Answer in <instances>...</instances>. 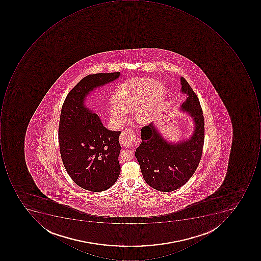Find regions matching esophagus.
<instances>
[{"mask_svg":"<svg viewBox=\"0 0 261 261\" xmlns=\"http://www.w3.org/2000/svg\"><path fill=\"white\" fill-rule=\"evenodd\" d=\"M136 140L137 136L135 134L134 131L130 128L124 129L120 136V143L124 147H132Z\"/></svg>","mask_w":261,"mask_h":261,"instance_id":"obj_1","label":"esophagus"}]
</instances>
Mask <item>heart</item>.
<instances>
[{
	"mask_svg": "<svg viewBox=\"0 0 261 261\" xmlns=\"http://www.w3.org/2000/svg\"><path fill=\"white\" fill-rule=\"evenodd\" d=\"M147 93V99L137 111V119L141 122L148 121L155 104L164 97L165 88L161 82H154L149 77L133 79L123 84L114 96V106L110 109L111 116L124 119V113L131 112L137 108L140 99Z\"/></svg>",
	"mask_w": 261,
	"mask_h": 261,
	"instance_id": "obj_1",
	"label": "heart"
}]
</instances>
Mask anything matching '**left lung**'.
Masks as SVG:
<instances>
[{"mask_svg":"<svg viewBox=\"0 0 261 261\" xmlns=\"http://www.w3.org/2000/svg\"><path fill=\"white\" fill-rule=\"evenodd\" d=\"M181 90L188 99L181 105L195 123L194 134L186 141L170 143L164 140L150 123L141 129L142 142L135 152L143 179L153 189L175 191L186 184L196 171L204 139V121L199 99L186 79L181 77Z\"/></svg>","mask_w":261,"mask_h":261,"instance_id":"obj_1","label":"left lung"}]
</instances>
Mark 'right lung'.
Returning a JSON list of instances; mask_svg holds the SVG:
<instances>
[{
	"instance_id": "add662e5",
	"label": "right lung",
	"mask_w": 261,
	"mask_h": 261,
	"mask_svg": "<svg viewBox=\"0 0 261 261\" xmlns=\"http://www.w3.org/2000/svg\"><path fill=\"white\" fill-rule=\"evenodd\" d=\"M119 76L120 72L87 75L69 92L60 113L59 144L63 165L77 186L94 192L106 191L119 176L121 132L105 128L84 100L95 88Z\"/></svg>"
}]
</instances>
